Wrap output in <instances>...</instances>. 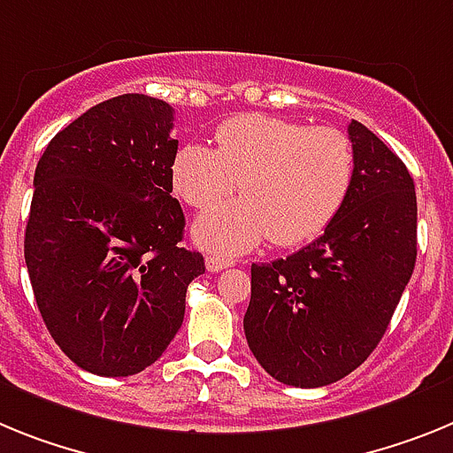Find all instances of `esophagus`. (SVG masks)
I'll use <instances>...</instances> for the list:
<instances>
[{"instance_id":"1","label":"esophagus","mask_w":453,"mask_h":453,"mask_svg":"<svg viewBox=\"0 0 453 453\" xmlns=\"http://www.w3.org/2000/svg\"><path fill=\"white\" fill-rule=\"evenodd\" d=\"M204 266H207V271H211V273H219V271L232 266V259L221 257V255H210V257L204 259Z\"/></svg>"}]
</instances>
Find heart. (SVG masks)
Instances as JSON below:
<instances>
[{
    "label": "heart",
    "instance_id": "heart-1",
    "mask_svg": "<svg viewBox=\"0 0 453 453\" xmlns=\"http://www.w3.org/2000/svg\"><path fill=\"white\" fill-rule=\"evenodd\" d=\"M356 178L351 139L335 127L242 113L216 127V150L188 141L175 152L171 182L194 210H207L234 191L243 198L221 204L196 223L203 249L239 255L265 239L298 246L326 230L342 210Z\"/></svg>",
    "mask_w": 453,
    "mask_h": 453
}]
</instances>
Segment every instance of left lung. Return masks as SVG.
Returning <instances> with one entry per match:
<instances>
[{
  "instance_id": "1",
  "label": "left lung",
  "mask_w": 453,
  "mask_h": 453,
  "mask_svg": "<svg viewBox=\"0 0 453 453\" xmlns=\"http://www.w3.org/2000/svg\"><path fill=\"white\" fill-rule=\"evenodd\" d=\"M356 178L317 242L250 266L243 333L275 380L321 388L369 357L390 326L417 257V196L406 164L351 120Z\"/></svg>"
}]
</instances>
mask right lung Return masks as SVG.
Masks as SVG:
<instances>
[{
	"label": "right lung",
	"instance_id": "1",
	"mask_svg": "<svg viewBox=\"0 0 453 453\" xmlns=\"http://www.w3.org/2000/svg\"><path fill=\"white\" fill-rule=\"evenodd\" d=\"M173 107L127 93L63 127L34 175L25 259L50 335L77 367L132 376L184 319L204 259L180 246Z\"/></svg>",
	"mask_w": 453,
	"mask_h": 453
}]
</instances>
